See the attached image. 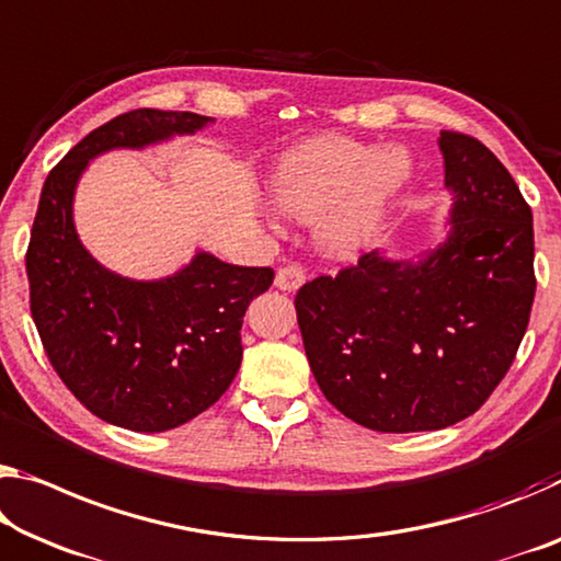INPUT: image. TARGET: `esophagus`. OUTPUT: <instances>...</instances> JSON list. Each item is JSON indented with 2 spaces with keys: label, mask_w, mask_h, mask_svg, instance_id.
I'll list each match as a JSON object with an SVG mask.
<instances>
[{
  "label": "esophagus",
  "mask_w": 561,
  "mask_h": 561,
  "mask_svg": "<svg viewBox=\"0 0 561 561\" xmlns=\"http://www.w3.org/2000/svg\"><path fill=\"white\" fill-rule=\"evenodd\" d=\"M305 279H307V274L301 266L287 264V266H282V270H277V274H274V287L282 291H297L301 284H305Z\"/></svg>",
  "instance_id": "esophagus-1"
}]
</instances>
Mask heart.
<instances>
[{
    "label": "heart",
    "instance_id": "1",
    "mask_svg": "<svg viewBox=\"0 0 561 561\" xmlns=\"http://www.w3.org/2000/svg\"><path fill=\"white\" fill-rule=\"evenodd\" d=\"M409 180L412 159L402 147L312 137L282 154L266 186L284 217L312 221L319 254L346 262L375 242Z\"/></svg>",
    "mask_w": 561,
    "mask_h": 561
}]
</instances>
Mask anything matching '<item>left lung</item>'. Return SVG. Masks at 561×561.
<instances>
[{
  "mask_svg": "<svg viewBox=\"0 0 561 561\" xmlns=\"http://www.w3.org/2000/svg\"><path fill=\"white\" fill-rule=\"evenodd\" d=\"M447 237L416 260L364 254L297 291L319 389L375 432L444 430L474 414L512 367L535 301L531 209L474 137L442 131Z\"/></svg>",
  "mask_w": 561,
  "mask_h": 561,
  "instance_id": "obj_1",
  "label": "left lung"
}]
</instances>
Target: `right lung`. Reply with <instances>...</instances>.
Segmentation results:
<instances>
[{"instance_id":"1","label":"right lung","mask_w":561,"mask_h":561,"mask_svg":"<svg viewBox=\"0 0 561 561\" xmlns=\"http://www.w3.org/2000/svg\"><path fill=\"white\" fill-rule=\"evenodd\" d=\"M194 112L135 110L89 131L42 186L26 277L51 367L89 412L131 432H167L227 392L242 364L249 301L270 266L199 252L162 279H129L87 252L75 227L84 169L112 149H147L211 124Z\"/></svg>"}]
</instances>
